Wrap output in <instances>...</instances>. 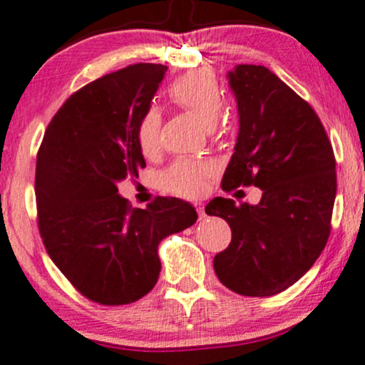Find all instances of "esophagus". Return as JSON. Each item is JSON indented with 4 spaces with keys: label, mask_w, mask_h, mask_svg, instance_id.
Wrapping results in <instances>:
<instances>
[{
    "label": "esophagus",
    "mask_w": 365,
    "mask_h": 365,
    "mask_svg": "<svg viewBox=\"0 0 365 365\" xmlns=\"http://www.w3.org/2000/svg\"><path fill=\"white\" fill-rule=\"evenodd\" d=\"M195 209H197V212H198V217H205V205H204V202H195Z\"/></svg>",
    "instance_id": "1"
}]
</instances>
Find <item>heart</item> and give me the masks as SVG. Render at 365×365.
I'll return each instance as SVG.
<instances>
[{
    "label": "heart",
    "mask_w": 365,
    "mask_h": 365,
    "mask_svg": "<svg viewBox=\"0 0 365 365\" xmlns=\"http://www.w3.org/2000/svg\"><path fill=\"white\" fill-rule=\"evenodd\" d=\"M175 104L192 113L200 124L212 129L219 121L224 108V98L219 82L210 72L198 71L187 73L175 81L168 91ZM161 118L156 109H148L138 124V145L146 156L155 155L160 148ZM214 172L209 161L177 160L167 172L161 175L163 185L178 195L195 197L204 190L205 180Z\"/></svg>",
    "instance_id": "1"
}]
</instances>
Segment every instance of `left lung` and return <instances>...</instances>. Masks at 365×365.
<instances>
[{
	"mask_svg": "<svg viewBox=\"0 0 365 365\" xmlns=\"http://www.w3.org/2000/svg\"><path fill=\"white\" fill-rule=\"evenodd\" d=\"M239 133L224 190L255 185L259 204L215 197L209 215L232 241L214 257L220 283L244 297H273L302 278L324 251L336 193L335 156L315 110L276 73L239 63L227 72Z\"/></svg>",
	"mask_w": 365,
	"mask_h": 365,
	"instance_id": "obj_1",
	"label": "left lung"
}]
</instances>
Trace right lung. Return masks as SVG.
<instances>
[{"label": "right lung", "mask_w": 365, "mask_h": 365, "mask_svg": "<svg viewBox=\"0 0 365 365\" xmlns=\"http://www.w3.org/2000/svg\"><path fill=\"white\" fill-rule=\"evenodd\" d=\"M168 67L135 63L72 94L50 121L36 156L38 229L48 256L101 305H128L158 281V246L195 224L180 198L131 209L118 183L146 167L138 124Z\"/></svg>", "instance_id": "1"}]
</instances>
